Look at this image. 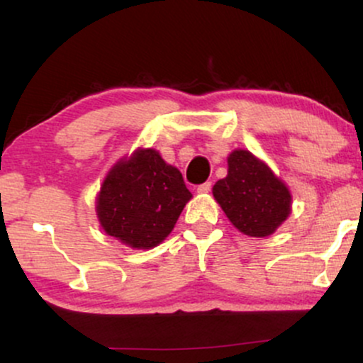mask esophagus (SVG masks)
<instances>
[{"label":"esophagus","instance_id":"obj_1","mask_svg":"<svg viewBox=\"0 0 363 363\" xmlns=\"http://www.w3.org/2000/svg\"><path fill=\"white\" fill-rule=\"evenodd\" d=\"M196 191H198L199 194L210 193V191H211V182H203V184L198 186V189H196Z\"/></svg>","mask_w":363,"mask_h":363}]
</instances>
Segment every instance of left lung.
<instances>
[{"label": "left lung", "mask_w": 363, "mask_h": 363, "mask_svg": "<svg viewBox=\"0 0 363 363\" xmlns=\"http://www.w3.org/2000/svg\"><path fill=\"white\" fill-rule=\"evenodd\" d=\"M227 164V177L213 186V198L223 213L244 235L274 234L291 213L289 186L249 150H234Z\"/></svg>", "instance_id": "8db88e82"}]
</instances>
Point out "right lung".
Here are the masks:
<instances>
[{"label": "right lung", "mask_w": 363, "mask_h": 363, "mask_svg": "<svg viewBox=\"0 0 363 363\" xmlns=\"http://www.w3.org/2000/svg\"><path fill=\"white\" fill-rule=\"evenodd\" d=\"M193 198L182 174L153 148H138L104 177L95 211L107 235L131 249H152L172 232Z\"/></svg>", "instance_id": "add662e5"}]
</instances>
